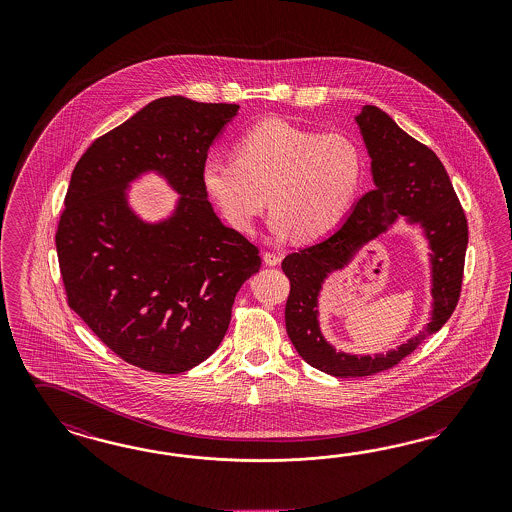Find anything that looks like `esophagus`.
Wrapping results in <instances>:
<instances>
[{"instance_id": "esophagus-1", "label": "esophagus", "mask_w": 512, "mask_h": 512, "mask_svg": "<svg viewBox=\"0 0 512 512\" xmlns=\"http://www.w3.org/2000/svg\"><path fill=\"white\" fill-rule=\"evenodd\" d=\"M282 260V256L277 252H263V262L269 267H277L278 263Z\"/></svg>"}]
</instances>
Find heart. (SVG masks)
<instances>
[{
    "label": "heart",
    "instance_id": "b5f03b06",
    "mask_svg": "<svg viewBox=\"0 0 512 512\" xmlns=\"http://www.w3.org/2000/svg\"><path fill=\"white\" fill-rule=\"evenodd\" d=\"M234 157L209 155L202 185L220 215L250 232L267 205L269 230L312 241L348 215L363 179V155L346 134L308 131L284 119H265L243 132Z\"/></svg>",
    "mask_w": 512,
    "mask_h": 512
}]
</instances>
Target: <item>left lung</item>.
I'll return each mask as SVG.
<instances>
[{"label": "left lung", "mask_w": 512, "mask_h": 512, "mask_svg": "<svg viewBox=\"0 0 512 512\" xmlns=\"http://www.w3.org/2000/svg\"><path fill=\"white\" fill-rule=\"evenodd\" d=\"M355 123L370 157L374 189L353 205L333 234L288 254L282 262V271L292 284L286 301V331L293 348L308 365L335 378H363L387 370L398 365L424 338L438 333L458 303L468 249V220L436 153L402 131L378 106L365 104ZM400 219L409 227H417L431 250L433 301L429 323L419 336L387 354L357 356L336 351L319 325L322 284Z\"/></svg>", "instance_id": "1"}]
</instances>
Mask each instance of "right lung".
<instances>
[{
	"label": "right lung",
	"mask_w": 512,
	"mask_h": 512,
	"mask_svg": "<svg viewBox=\"0 0 512 512\" xmlns=\"http://www.w3.org/2000/svg\"><path fill=\"white\" fill-rule=\"evenodd\" d=\"M239 104L162 97L95 140L74 166L56 234L69 307L123 361L159 374L200 365L219 348L258 249L222 224L202 162ZM147 173L178 192L162 220L130 205Z\"/></svg>",
	"instance_id": "right-lung-1"
}]
</instances>
